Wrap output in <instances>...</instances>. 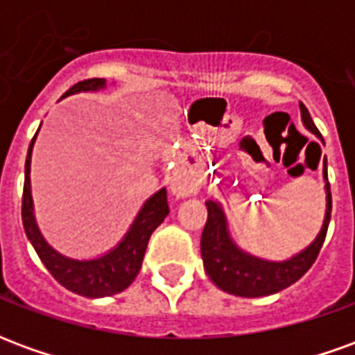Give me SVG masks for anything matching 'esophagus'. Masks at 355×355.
Returning a JSON list of instances; mask_svg holds the SVG:
<instances>
[{
    "instance_id": "34e87169",
    "label": "esophagus",
    "mask_w": 355,
    "mask_h": 355,
    "mask_svg": "<svg viewBox=\"0 0 355 355\" xmlns=\"http://www.w3.org/2000/svg\"><path fill=\"white\" fill-rule=\"evenodd\" d=\"M198 190H200V184L186 175H175L171 178V192L177 198H188V196L198 193Z\"/></svg>"
}]
</instances>
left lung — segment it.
Returning <instances> with one entry per match:
<instances>
[{"label": "left lung", "mask_w": 355, "mask_h": 355, "mask_svg": "<svg viewBox=\"0 0 355 355\" xmlns=\"http://www.w3.org/2000/svg\"><path fill=\"white\" fill-rule=\"evenodd\" d=\"M300 117L308 131L323 142L321 132L313 125L310 112L300 102ZM325 144V142H323ZM323 180H325V218L320 234L310 245L287 261H268L247 253L236 245L228 230V220L223 205L215 200H207V223L201 234V259L205 272L218 289L236 297L257 298L268 297L298 282L310 270L325 241L329 220H331V186L327 180V159H323Z\"/></svg>", "instance_id": "8db88e82"}]
</instances>
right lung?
Masks as SVG:
<instances>
[{
	"instance_id": "add662e5",
	"label": "right lung",
	"mask_w": 355,
	"mask_h": 355,
	"mask_svg": "<svg viewBox=\"0 0 355 355\" xmlns=\"http://www.w3.org/2000/svg\"><path fill=\"white\" fill-rule=\"evenodd\" d=\"M106 87V80H85L76 83L64 93V96L87 91H101ZM62 96V98H64ZM40 131V129H37ZM37 137V132H35ZM35 137L30 142L24 165V193H22V224L30 243L34 245L35 253L42 259L51 275L62 287L72 291L76 295L87 298L112 297L125 291L140 272L142 259L146 253L148 241L154 230L163 223V218L169 215L167 205V190L162 188L154 196H150L144 205L140 207L139 215L129 226L121 241L108 253L101 254L96 259H72L58 253L57 249L45 241L35 223L34 200H32V186H30V163H32V150H34Z\"/></svg>"
}]
</instances>
